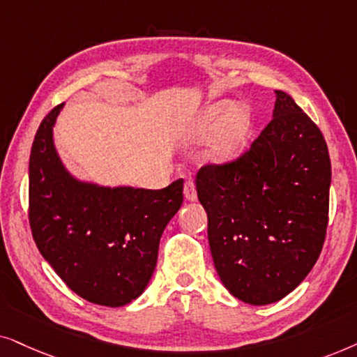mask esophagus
I'll use <instances>...</instances> for the list:
<instances>
[{
    "instance_id": "34e87169",
    "label": "esophagus",
    "mask_w": 357,
    "mask_h": 357,
    "mask_svg": "<svg viewBox=\"0 0 357 357\" xmlns=\"http://www.w3.org/2000/svg\"><path fill=\"white\" fill-rule=\"evenodd\" d=\"M184 197H186V201H196L197 199L196 186H194L192 179H188V181L184 183Z\"/></svg>"
}]
</instances>
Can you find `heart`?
<instances>
[{
    "mask_svg": "<svg viewBox=\"0 0 357 357\" xmlns=\"http://www.w3.org/2000/svg\"><path fill=\"white\" fill-rule=\"evenodd\" d=\"M250 132V114L241 106L227 102L213 104L206 109L192 127L194 140H207L215 134L208 156L213 161L234 160L243 149Z\"/></svg>",
    "mask_w": 357,
    "mask_h": 357,
    "instance_id": "obj_1",
    "label": "heart"
}]
</instances>
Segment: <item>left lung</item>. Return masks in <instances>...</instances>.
<instances>
[{
  "mask_svg": "<svg viewBox=\"0 0 357 357\" xmlns=\"http://www.w3.org/2000/svg\"><path fill=\"white\" fill-rule=\"evenodd\" d=\"M330 184L326 142L284 91L243 155L197 171L213 264L231 296L268 305L307 278L326 236Z\"/></svg>",
  "mask_w": 357,
  "mask_h": 357,
  "instance_id": "1",
  "label": "left lung"
}]
</instances>
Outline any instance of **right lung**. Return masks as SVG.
Segmentation results:
<instances>
[{
    "label": "right lung",
    "instance_id": "add662e5",
    "mask_svg": "<svg viewBox=\"0 0 357 357\" xmlns=\"http://www.w3.org/2000/svg\"><path fill=\"white\" fill-rule=\"evenodd\" d=\"M61 107L47 114L32 144V236L75 294L98 305H127L151 279L161 234L183 204V179L156 191L78 181L54 145L52 130Z\"/></svg>",
    "mask_w": 357,
    "mask_h": 357
}]
</instances>
